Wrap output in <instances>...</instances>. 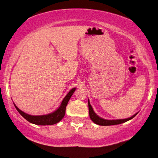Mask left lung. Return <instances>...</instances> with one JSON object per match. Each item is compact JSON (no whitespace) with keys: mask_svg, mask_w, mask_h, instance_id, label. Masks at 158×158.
Masks as SVG:
<instances>
[{"mask_svg":"<svg viewBox=\"0 0 158 158\" xmlns=\"http://www.w3.org/2000/svg\"><path fill=\"white\" fill-rule=\"evenodd\" d=\"M88 104H89V116L90 119L92 120L93 123H95V124L99 125H103V126H106V125H118V124H121V123H123L130 121V120L132 119L134 117H135L136 115L137 114H135V115H133L132 116H131L128 118H125V119H117V120H106L102 118H100V116H98L97 114H96L94 111H93V107L90 105V102L89 100V102H88Z\"/></svg>","mask_w":158,"mask_h":158,"instance_id":"1","label":"left lung"}]
</instances>
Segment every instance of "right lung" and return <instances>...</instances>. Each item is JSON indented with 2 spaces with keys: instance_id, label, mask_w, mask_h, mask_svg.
<instances>
[{
  "instance_id": "add662e5",
  "label": "right lung",
  "mask_w": 158,
  "mask_h": 158,
  "mask_svg": "<svg viewBox=\"0 0 158 158\" xmlns=\"http://www.w3.org/2000/svg\"><path fill=\"white\" fill-rule=\"evenodd\" d=\"M76 90V88H73V89L69 90V93L66 95L65 98H63L62 102L60 104V106L58 107L55 111L52 113L47 114V115H42V116H32L28 114H26L24 112L20 110L15 104V108L17 109L19 113L26 120H27L28 122L31 123L38 125H50L56 124L60 121L63 119L65 114V109L66 106L68 105L69 99L72 97Z\"/></svg>"
}]
</instances>
